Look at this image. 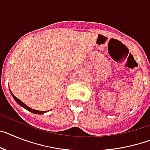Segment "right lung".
Returning a JSON list of instances; mask_svg holds the SVG:
<instances>
[{
    "label": "right lung",
    "instance_id": "1",
    "mask_svg": "<svg viewBox=\"0 0 150 150\" xmlns=\"http://www.w3.org/2000/svg\"><path fill=\"white\" fill-rule=\"evenodd\" d=\"M11 95L13 96V99H14L15 100H16V102L17 103V104H19V105H21V107H23V108H25L26 110H29V111L30 112H32V113H33V114H44V113H46V111H40V110H34V109H32V108H29L27 105H26V104H24L23 102H22L20 99H18L17 98V97H15L14 95H13V94L12 92H11Z\"/></svg>",
    "mask_w": 150,
    "mask_h": 150
}]
</instances>
